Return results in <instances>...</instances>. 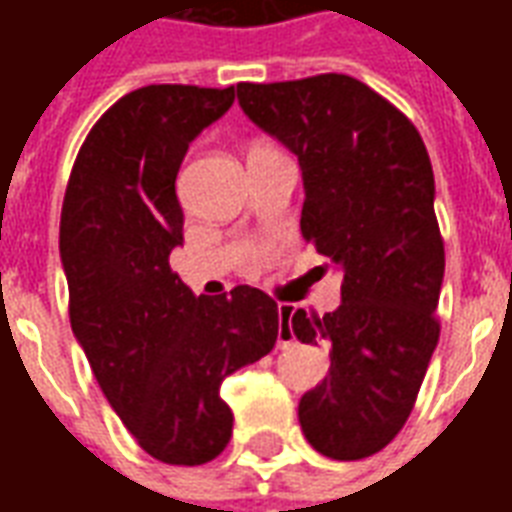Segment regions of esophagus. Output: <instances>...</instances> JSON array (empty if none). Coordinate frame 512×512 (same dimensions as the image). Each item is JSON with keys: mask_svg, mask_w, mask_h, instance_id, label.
Segmentation results:
<instances>
[{"mask_svg": "<svg viewBox=\"0 0 512 512\" xmlns=\"http://www.w3.org/2000/svg\"><path fill=\"white\" fill-rule=\"evenodd\" d=\"M290 318H293V307L290 304H279V345L282 348L296 340V334L290 329Z\"/></svg>", "mask_w": 512, "mask_h": 512, "instance_id": "34e87169", "label": "esophagus"}]
</instances>
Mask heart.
I'll return each mask as SVG.
<instances>
[{
	"label": "heart",
	"instance_id": "obj_1",
	"mask_svg": "<svg viewBox=\"0 0 512 512\" xmlns=\"http://www.w3.org/2000/svg\"><path fill=\"white\" fill-rule=\"evenodd\" d=\"M257 147H266V145H263V142H255V145L249 147V150H257Z\"/></svg>",
	"mask_w": 512,
	"mask_h": 512
}]
</instances>
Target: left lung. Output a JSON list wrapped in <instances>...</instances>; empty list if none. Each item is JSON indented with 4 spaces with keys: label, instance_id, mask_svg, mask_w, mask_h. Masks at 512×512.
I'll return each instance as SVG.
<instances>
[{
    "label": "left lung",
    "instance_id": "8db88e82",
    "mask_svg": "<svg viewBox=\"0 0 512 512\" xmlns=\"http://www.w3.org/2000/svg\"><path fill=\"white\" fill-rule=\"evenodd\" d=\"M238 104L299 156L301 235L343 277L337 310L290 318L301 343H326L332 356L329 376L301 397V430L334 461L376 455L406 425L441 332L444 241L425 142L345 73L241 82Z\"/></svg>",
    "mask_w": 512,
    "mask_h": 512
}]
</instances>
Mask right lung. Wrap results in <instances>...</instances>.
<instances>
[{"label":"right lung","instance_id":"add662e5","mask_svg":"<svg viewBox=\"0 0 512 512\" xmlns=\"http://www.w3.org/2000/svg\"><path fill=\"white\" fill-rule=\"evenodd\" d=\"M235 87L150 84L90 128L60 219L71 329L139 447L172 466L213 461L233 436L219 389L279 337L277 301L238 285L194 296L169 268L183 241L175 178Z\"/></svg>","mask_w":512,"mask_h":512}]
</instances>
